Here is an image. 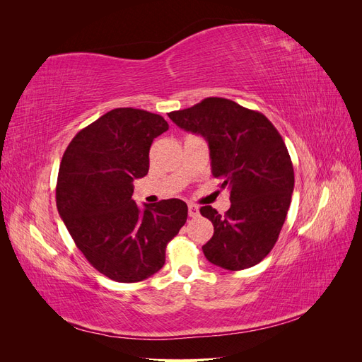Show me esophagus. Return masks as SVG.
Wrapping results in <instances>:
<instances>
[{
  "mask_svg": "<svg viewBox=\"0 0 362 362\" xmlns=\"http://www.w3.org/2000/svg\"><path fill=\"white\" fill-rule=\"evenodd\" d=\"M189 216H190V217L199 216V208L196 206L194 204H189Z\"/></svg>",
  "mask_w": 362,
  "mask_h": 362,
  "instance_id": "obj_1",
  "label": "esophagus"
}]
</instances>
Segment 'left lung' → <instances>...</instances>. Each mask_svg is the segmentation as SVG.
Returning <instances> with one entry per match:
<instances>
[{
  "mask_svg": "<svg viewBox=\"0 0 362 362\" xmlns=\"http://www.w3.org/2000/svg\"><path fill=\"white\" fill-rule=\"evenodd\" d=\"M169 117L208 141L213 177L229 190L231 206L223 216L210 205L201 208L214 226L204 255L233 272L258 264L276 243L294 187L293 163L278 129L262 113L216 96Z\"/></svg>",
  "mask_w": 362,
  "mask_h": 362,
  "instance_id": "1",
  "label": "left lung"
}]
</instances>
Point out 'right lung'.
Returning a JSON list of instances; mask_svg holds the SVG:
<instances>
[{
  "mask_svg": "<svg viewBox=\"0 0 362 362\" xmlns=\"http://www.w3.org/2000/svg\"><path fill=\"white\" fill-rule=\"evenodd\" d=\"M169 129L164 117L115 108L76 133L56 187L60 217L86 259L116 282H139L166 261V246L187 221V204L164 199L144 210L131 199L149 170V148Z\"/></svg>",
  "mask_w": 362,
  "mask_h": 362,
  "instance_id": "obj_1",
  "label": "right lung"
}]
</instances>
